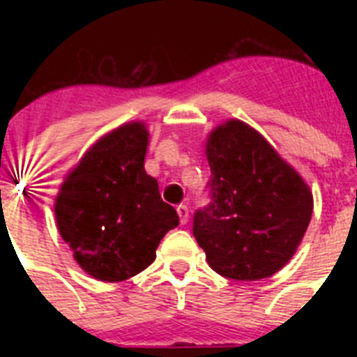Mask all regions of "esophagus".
<instances>
[{
    "label": "esophagus",
    "mask_w": 357,
    "mask_h": 357,
    "mask_svg": "<svg viewBox=\"0 0 357 357\" xmlns=\"http://www.w3.org/2000/svg\"><path fill=\"white\" fill-rule=\"evenodd\" d=\"M176 211H178V215H179V222L187 224V220H189V207L181 204V206H178V209H176Z\"/></svg>",
    "instance_id": "obj_1"
}]
</instances>
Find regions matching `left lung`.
Masks as SVG:
<instances>
[{
    "instance_id": "1",
    "label": "left lung",
    "mask_w": 357,
    "mask_h": 357,
    "mask_svg": "<svg viewBox=\"0 0 357 357\" xmlns=\"http://www.w3.org/2000/svg\"><path fill=\"white\" fill-rule=\"evenodd\" d=\"M211 206L192 234L220 276L255 282L287 265L304 238L313 195L263 135L229 119L207 135Z\"/></svg>"
}]
</instances>
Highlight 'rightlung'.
Wrapping results in <instances>:
<instances>
[{
	"label": "right lung",
	"instance_id": "right-lung-1",
	"mask_svg": "<svg viewBox=\"0 0 357 357\" xmlns=\"http://www.w3.org/2000/svg\"><path fill=\"white\" fill-rule=\"evenodd\" d=\"M150 131L133 120L109 131L64 176L53 211L75 263L100 282H123L150 266L179 224L144 170Z\"/></svg>",
	"mask_w": 357,
	"mask_h": 357
}]
</instances>
